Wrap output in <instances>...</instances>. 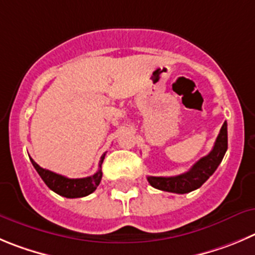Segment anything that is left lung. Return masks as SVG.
I'll return each instance as SVG.
<instances>
[{
  "label": "left lung",
  "mask_w": 255,
  "mask_h": 255,
  "mask_svg": "<svg viewBox=\"0 0 255 255\" xmlns=\"http://www.w3.org/2000/svg\"><path fill=\"white\" fill-rule=\"evenodd\" d=\"M228 149V125L224 122L210 153L200 158L187 172L172 177L148 176L149 185L154 189L175 194H187L199 189L215 172Z\"/></svg>",
  "instance_id": "obj_1"
}]
</instances>
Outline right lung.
<instances>
[{"label":"right lung","mask_w":255,"mask_h":255,"mask_svg":"<svg viewBox=\"0 0 255 255\" xmlns=\"http://www.w3.org/2000/svg\"><path fill=\"white\" fill-rule=\"evenodd\" d=\"M104 156H106V153L101 157V161H99V170L93 176L84 178L65 177V176L52 172L46 168L40 167L32 158H30V160L40 177L42 178V181L47 185L50 190L61 195V196L68 197V199H75V197L87 196V195L94 192L95 189L98 187L102 180V175H103L102 173V163H103Z\"/></svg>","instance_id":"add662e5"}]
</instances>
